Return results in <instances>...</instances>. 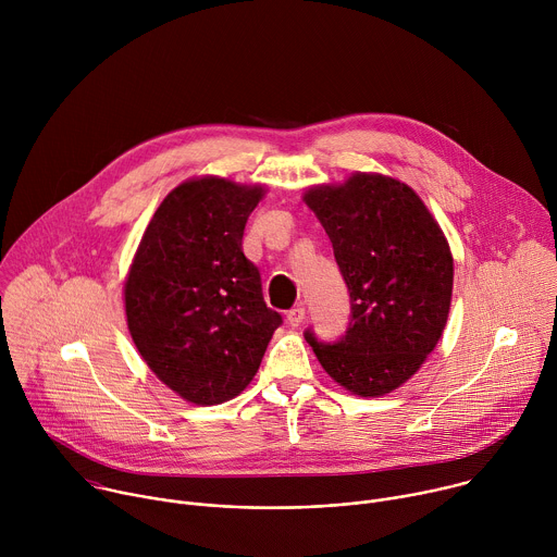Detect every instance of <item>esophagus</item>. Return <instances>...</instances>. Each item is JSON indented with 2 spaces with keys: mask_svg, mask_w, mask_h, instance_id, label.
I'll return each instance as SVG.
<instances>
[{
  "mask_svg": "<svg viewBox=\"0 0 557 557\" xmlns=\"http://www.w3.org/2000/svg\"><path fill=\"white\" fill-rule=\"evenodd\" d=\"M286 322H288V326H293V329H297L301 322H304V308H290L288 312H286Z\"/></svg>",
  "mask_w": 557,
  "mask_h": 557,
  "instance_id": "1",
  "label": "esophagus"
}]
</instances>
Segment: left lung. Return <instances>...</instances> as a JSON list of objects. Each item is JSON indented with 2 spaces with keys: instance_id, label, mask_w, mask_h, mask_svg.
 <instances>
[{
  "instance_id": "8db88e82",
  "label": "left lung",
  "mask_w": 557,
  "mask_h": 557,
  "mask_svg": "<svg viewBox=\"0 0 557 557\" xmlns=\"http://www.w3.org/2000/svg\"><path fill=\"white\" fill-rule=\"evenodd\" d=\"M304 202L326 228L350 293V322L339 342H317L322 368L359 396L406 383L436 348L449 314L454 260L438 222L406 183L352 174L317 185Z\"/></svg>"
}]
</instances>
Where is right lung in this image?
<instances>
[{"instance_id":"1","label":"right lung","mask_w":557,"mask_h":557,"mask_svg":"<svg viewBox=\"0 0 557 557\" xmlns=\"http://www.w3.org/2000/svg\"><path fill=\"white\" fill-rule=\"evenodd\" d=\"M262 185L205 176L178 185L156 209L125 280L129 335L185 401L224 404L256 376L282 314L262 297L243 253L245 224Z\"/></svg>"}]
</instances>
